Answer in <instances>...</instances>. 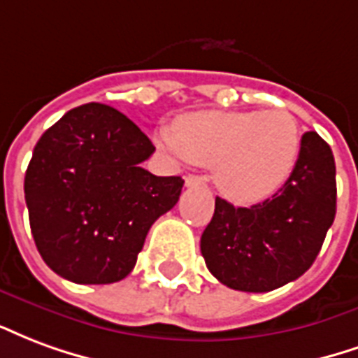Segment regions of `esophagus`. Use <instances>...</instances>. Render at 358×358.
<instances>
[{"label": "esophagus", "mask_w": 358, "mask_h": 358, "mask_svg": "<svg viewBox=\"0 0 358 358\" xmlns=\"http://www.w3.org/2000/svg\"><path fill=\"white\" fill-rule=\"evenodd\" d=\"M185 185L187 187H198V185H202V179L198 176H187L185 177Z\"/></svg>", "instance_id": "esophagus-1"}]
</instances>
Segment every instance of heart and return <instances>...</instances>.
Here are the masks:
<instances>
[{
    "instance_id": "obj_1",
    "label": "heart",
    "mask_w": 358,
    "mask_h": 358,
    "mask_svg": "<svg viewBox=\"0 0 358 358\" xmlns=\"http://www.w3.org/2000/svg\"><path fill=\"white\" fill-rule=\"evenodd\" d=\"M158 141L181 160L213 168L219 190L238 204L263 202L288 182L299 160L301 131L282 108L192 112L162 129Z\"/></svg>"
}]
</instances>
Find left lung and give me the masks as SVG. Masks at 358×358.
Instances as JSON below:
<instances>
[{"instance_id": "obj_1", "label": "left lung", "mask_w": 358, "mask_h": 358, "mask_svg": "<svg viewBox=\"0 0 358 358\" xmlns=\"http://www.w3.org/2000/svg\"><path fill=\"white\" fill-rule=\"evenodd\" d=\"M336 162L317 131L301 137L294 173L262 204L236 208L215 198L200 240L219 282L240 292H271L311 267L336 217Z\"/></svg>"}]
</instances>
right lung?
<instances>
[{"label": "right lung", "instance_id": "obj_1", "mask_svg": "<svg viewBox=\"0 0 358 358\" xmlns=\"http://www.w3.org/2000/svg\"><path fill=\"white\" fill-rule=\"evenodd\" d=\"M154 150L131 120L99 103L72 108L41 135L24 198L36 248L57 275L112 284L131 273L148 229L185 182L141 168Z\"/></svg>", "mask_w": 358, "mask_h": 358}]
</instances>
